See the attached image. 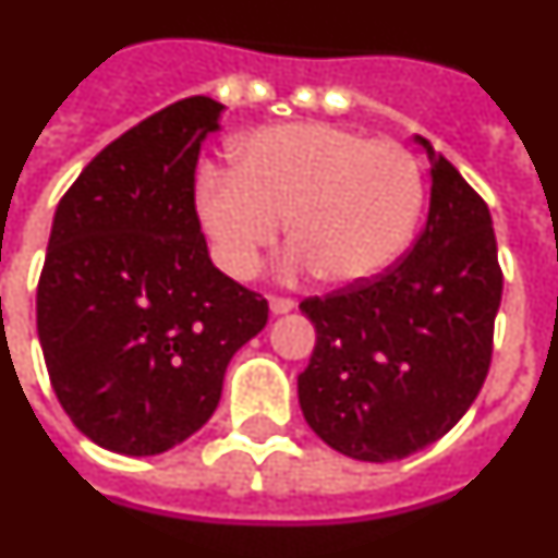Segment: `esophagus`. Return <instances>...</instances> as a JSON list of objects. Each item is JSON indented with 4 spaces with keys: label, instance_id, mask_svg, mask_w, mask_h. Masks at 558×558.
Listing matches in <instances>:
<instances>
[{
    "label": "esophagus",
    "instance_id": "esophagus-1",
    "mask_svg": "<svg viewBox=\"0 0 558 558\" xmlns=\"http://www.w3.org/2000/svg\"><path fill=\"white\" fill-rule=\"evenodd\" d=\"M269 308H271V315H287V312H292V308H294V301H292V298H280V294H271Z\"/></svg>",
    "mask_w": 558,
    "mask_h": 558
}]
</instances>
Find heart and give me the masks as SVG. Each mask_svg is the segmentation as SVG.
I'll return each instance as SVG.
<instances>
[{"label": "heart", "mask_w": 558, "mask_h": 558, "mask_svg": "<svg viewBox=\"0 0 558 558\" xmlns=\"http://www.w3.org/2000/svg\"><path fill=\"white\" fill-rule=\"evenodd\" d=\"M195 209L229 278H252L287 223L289 275L329 287L377 278L425 209L411 149L335 124H278L243 138L232 172H204Z\"/></svg>", "instance_id": "b5f03b06"}]
</instances>
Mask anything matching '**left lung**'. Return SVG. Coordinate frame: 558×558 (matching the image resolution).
Listing matches in <instances>:
<instances>
[{
    "label": "left lung",
    "mask_w": 558,
    "mask_h": 558,
    "mask_svg": "<svg viewBox=\"0 0 558 558\" xmlns=\"http://www.w3.org/2000/svg\"><path fill=\"white\" fill-rule=\"evenodd\" d=\"M428 221L383 275L306 298L317 343L298 397L351 460L388 462L446 437L488 377L502 269L488 204L425 138Z\"/></svg>",
    "instance_id": "1"
}]
</instances>
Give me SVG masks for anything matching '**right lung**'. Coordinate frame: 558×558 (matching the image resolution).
Wrapping results in <instances>:
<instances>
[{"instance_id":"obj_1","label":"right lung","mask_w":558,"mask_h":558,"mask_svg":"<svg viewBox=\"0 0 558 558\" xmlns=\"http://www.w3.org/2000/svg\"><path fill=\"white\" fill-rule=\"evenodd\" d=\"M223 105L181 98L107 144L59 201L36 289L50 386L84 437L153 457L218 409L269 303L215 269L195 213Z\"/></svg>"}]
</instances>
